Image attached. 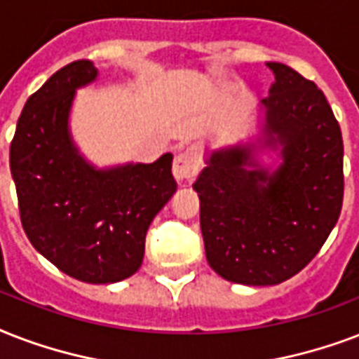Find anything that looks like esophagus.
<instances>
[{
  "label": "esophagus",
  "instance_id": "obj_1",
  "mask_svg": "<svg viewBox=\"0 0 359 359\" xmlns=\"http://www.w3.org/2000/svg\"><path fill=\"white\" fill-rule=\"evenodd\" d=\"M200 170V161L198 155L194 154L193 149H185L182 154L176 155V159H174V177H176L177 182H189V180H193Z\"/></svg>",
  "mask_w": 359,
  "mask_h": 359
}]
</instances>
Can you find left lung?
<instances>
[{"label": "left lung", "instance_id": "left-lung-1", "mask_svg": "<svg viewBox=\"0 0 359 359\" xmlns=\"http://www.w3.org/2000/svg\"><path fill=\"white\" fill-rule=\"evenodd\" d=\"M275 80L257 135L208 148L193 189L211 269L238 285H279L320 251L343 205V136L315 82L268 61Z\"/></svg>", "mask_w": 359, "mask_h": 359}]
</instances>
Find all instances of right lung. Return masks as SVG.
Masks as SVG:
<instances>
[{
  "label": "right lung",
  "instance_id": "add662e5",
  "mask_svg": "<svg viewBox=\"0 0 359 359\" xmlns=\"http://www.w3.org/2000/svg\"><path fill=\"white\" fill-rule=\"evenodd\" d=\"M99 79L88 60L54 73L24 104L11 142L22 226L46 260L74 279L108 285L138 271L146 232L176 193L172 154L97 166L71 130L76 91Z\"/></svg>",
  "mask_w": 359,
  "mask_h": 359
}]
</instances>
